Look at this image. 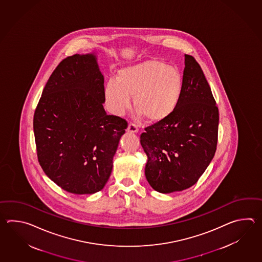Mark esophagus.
<instances>
[{
	"instance_id": "esophagus-1",
	"label": "esophagus",
	"mask_w": 262,
	"mask_h": 262,
	"mask_svg": "<svg viewBox=\"0 0 262 262\" xmlns=\"http://www.w3.org/2000/svg\"><path fill=\"white\" fill-rule=\"evenodd\" d=\"M127 131L130 133H137L139 131V128L135 123H130L128 124V127H127Z\"/></svg>"
}]
</instances>
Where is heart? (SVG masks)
<instances>
[{
  "label": "heart",
  "mask_w": 262,
  "mask_h": 262,
  "mask_svg": "<svg viewBox=\"0 0 262 262\" xmlns=\"http://www.w3.org/2000/svg\"><path fill=\"white\" fill-rule=\"evenodd\" d=\"M184 87V78L177 67L150 60L120 69L116 80L106 83L105 97L110 110L122 115L131 105L130 96H134L139 116L150 123H161L177 110Z\"/></svg>",
  "instance_id": "heart-1"
}]
</instances>
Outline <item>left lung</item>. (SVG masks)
<instances>
[{
	"mask_svg": "<svg viewBox=\"0 0 262 262\" xmlns=\"http://www.w3.org/2000/svg\"><path fill=\"white\" fill-rule=\"evenodd\" d=\"M184 93L170 117L140 135L148 160L145 176L150 186L167 194L199 181L217 146L219 112L201 66L184 55Z\"/></svg>",
	"mask_w": 262,
	"mask_h": 262,
	"instance_id": "1",
	"label": "left lung"
}]
</instances>
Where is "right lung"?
I'll list each match as a JSON object with an SVG mask.
<instances>
[{"label":"right lung","mask_w":262,"mask_h":262,"mask_svg":"<svg viewBox=\"0 0 262 262\" xmlns=\"http://www.w3.org/2000/svg\"><path fill=\"white\" fill-rule=\"evenodd\" d=\"M104 102V77L96 56L75 54L56 67L35 108L40 166L69 193H96L111 176L113 156L127 122L107 115Z\"/></svg>","instance_id":"obj_1"}]
</instances>
